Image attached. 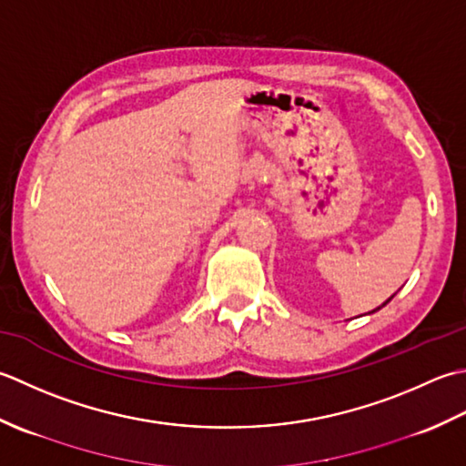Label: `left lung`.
I'll use <instances>...</instances> for the list:
<instances>
[{
	"label": "left lung",
	"instance_id": "left-lung-1",
	"mask_svg": "<svg viewBox=\"0 0 466 466\" xmlns=\"http://www.w3.org/2000/svg\"><path fill=\"white\" fill-rule=\"evenodd\" d=\"M394 296H396V293H394ZM394 296H392V298H394ZM392 298H390V299H392ZM390 299H386V301L382 303V306H380V308H376V309H372V311H370V313H374V311H378V309H382V308L386 306V303H388V301H390Z\"/></svg>",
	"mask_w": 466,
	"mask_h": 466
}]
</instances>
